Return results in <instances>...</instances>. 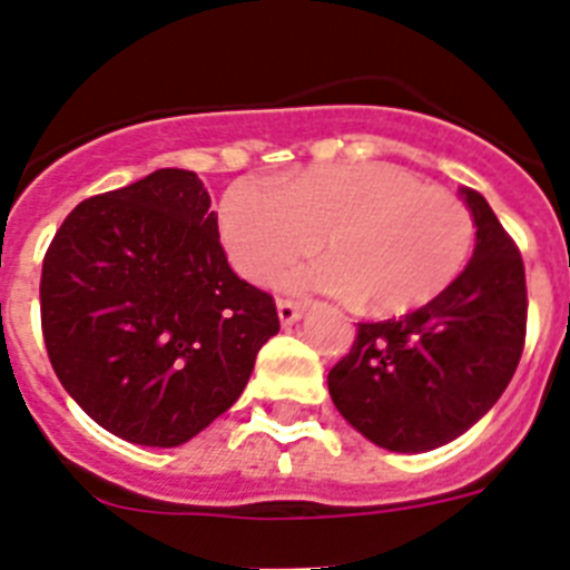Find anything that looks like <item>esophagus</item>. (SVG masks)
Instances as JSON below:
<instances>
[{
  "mask_svg": "<svg viewBox=\"0 0 570 570\" xmlns=\"http://www.w3.org/2000/svg\"><path fill=\"white\" fill-rule=\"evenodd\" d=\"M276 314H279L282 325H294L302 316V305L294 299H276Z\"/></svg>",
  "mask_w": 570,
  "mask_h": 570,
  "instance_id": "34e87169",
  "label": "esophagus"
}]
</instances>
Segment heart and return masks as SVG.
Wrapping results in <instances>:
<instances>
[{
  "label": "heart",
  "instance_id": "obj_1",
  "mask_svg": "<svg viewBox=\"0 0 570 570\" xmlns=\"http://www.w3.org/2000/svg\"><path fill=\"white\" fill-rule=\"evenodd\" d=\"M225 248L250 282H271L320 242L325 259L288 279L371 314H405L454 285L473 248L460 196L387 163L325 165L276 188L239 179L219 208Z\"/></svg>",
  "mask_w": 570,
  "mask_h": 570
}]
</instances>
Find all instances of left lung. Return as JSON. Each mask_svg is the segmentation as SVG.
<instances>
[{
    "label": "left lung",
    "mask_w": 570,
    "mask_h": 570,
    "mask_svg": "<svg viewBox=\"0 0 570 570\" xmlns=\"http://www.w3.org/2000/svg\"><path fill=\"white\" fill-rule=\"evenodd\" d=\"M476 248L454 285L420 311L360 322L331 367L336 411L387 451L420 454L465 434L511 382L525 347L528 291L517 242L465 188Z\"/></svg>",
    "instance_id": "left-lung-1"
}]
</instances>
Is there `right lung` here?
I'll return each mask as SVG.
<instances>
[{
	"mask_svg": "<svg viewBox=\"0 0 570 570\" xmlns=\"http://www.w3.org/2000/svg\"><path fill=\"white\" fill-rule=\"evenodd\" d=\"M39 305L65 391L105 431L154 448L225 414L279 331L274 296L230 271L203 179L179 168L70 210Z\"/></svg>",
	"mask_w": 570,
	"mask_h": 570,
	"instance_id": "1",
	"label": "right lung"
}]
</instances>
